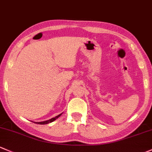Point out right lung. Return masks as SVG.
Listing matches in <instances>:
<instances>
[{
	"label": "right lung",
	"instance_id": "1",
	"mask_svg": "<svg viewBox=\"0 0 152 152\" xmlns=\"http://www.w3.org/2000/svg\"><path fill=\"white\" fill-rule=\"evenodd\" d=\"M60 115H61V114H59L58 116H55V118H52V119H49V120H47V121H45V122H36V124H48V123H49V122H53V121H55L56 119H57V118H58L59 116H60Z\"/></svg>",
	"mask_w": 152,
	"mask_h": 152
}]
</instances>
